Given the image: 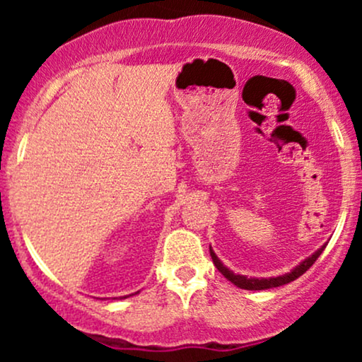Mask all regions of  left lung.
I'll return each instance as SVG.
<instances>
[{
	"mask_svg": "<svg viewBox=\"0 0 362 362\" xmlns=\"http://www.w3.org/2000/svg\"><path fill=\"white\" fill-rule=\"evenodd\" d=\"M323 248H325V245H323L320 250H317L313 253V255L308 257V259H305L301 262L298 267H294L293 271L284 274V276H279V277H269V279H255V277H245V276H240V274H235L233 271H230V269H226L224 265L221 264V260L216 257V253L213 252V248L209 247V252H211V259H213L214 265L218 267V271L223 274L224 277H226L228 281L233 282L235 286H238V288L242 289H248V291H262V289H271V288H279V286H284L288 284V282L298 279V277L303 276L311 265L317 262V259L320 255H322Z\"/></svg>",
	"mask_w": 362,
	"mask_h": 362,
	"instance_id": "1",
	"label": "left lung"
}]
</instances>
